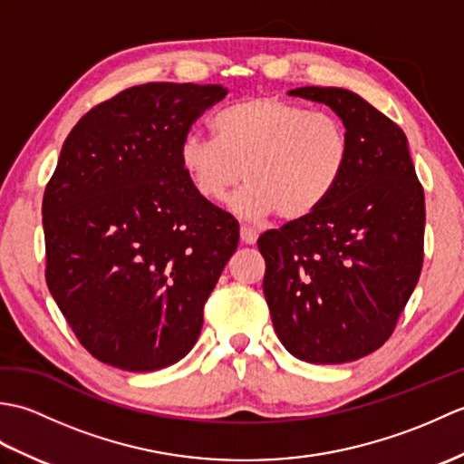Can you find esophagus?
<instances>
[{
    "label": "esophagus",
    "instance_id": "obj_1",
    "mask_svg": "<svg viewBox=\"0 0 464 464\" xmlns=\"http://www.w3.org/2000/svg\"><path fill=\"white\" fill-rule=\"evenodd\" d=\"M259 237V231L253 229V227L249 225H241V241L247 243V245H253L255 241H257Z\"/></svg>",
    "mask_w": 464,
    "mask_h": 464
}]
</instances>
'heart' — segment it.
<instances>
[{
	"label": "heart",
	"instance_id": "heart-1",
	"mask_svg": "<svg viewBox=\"0 0 464 464\" xmlns=\"http://www.w3.org/2000/svg\"><path fill=\"white\" fill-rule=\"evenodd\" d=\"M215 137L187 135L181 169L205 201H225L243 177L233 209L249 219L317 211L343 181L351 137L337 115L273 95L247 97L213 117Z\"/></svg>",
	"mask_w": 464,
	"mask_h": 464
}]
</instances>
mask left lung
<instances>
[{"mask_svg": "<svg viewBox=\"0 0 464 464\" xmlns=\"http://www.w3.org/2000/svg\"><path fill=\"white\" fill-rule=\"evenodd\" d=\"M347 125L351 160L317 211L265 231L263 291L283 347L307 362L357 361L389 341L425 257V191L397 123L357 93L297 87Z\"/></svg>", "mask_w": 464, "mask_h": 464, "instance_id": "1", "label": "left lung"}]
</instances>
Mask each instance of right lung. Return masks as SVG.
I'll return each instance as SVG.
<instances>
[{"label":"right lung","instance_id":"obj_1","mask_svg":"<svg viewBox=\"0 0 464 464\" xmlns=\"http://www.w3.org/2000/svg\"><path fill=\"white\" fill-rule=\"evenodd\" d=\"M225 95L221 85H135L67 135L42 205L45 281L97 361L157 371L199 337L239 223L195 193L179 145Z\"/></svg>","mask_w":464,"mask_h":464}]
</instances>
